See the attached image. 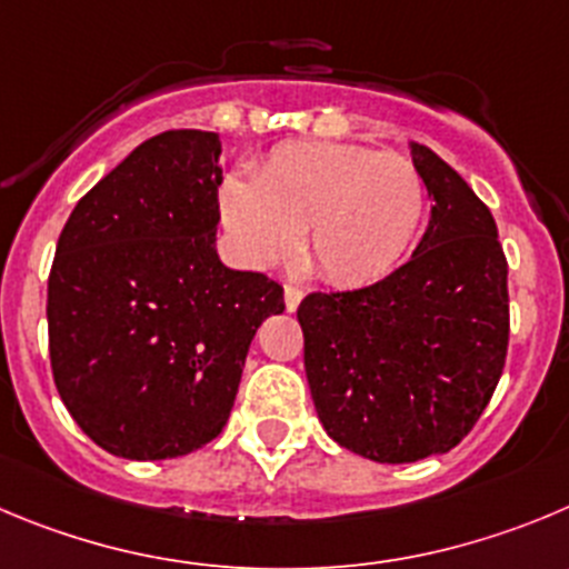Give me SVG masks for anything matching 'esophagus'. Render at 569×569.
<instances>
[{"mask_svg":"<svg viewBox=\"0 0 569 569\" xmlns=\"http://www.w3.org/2000/svg\"><path fill=\"white\" fill-rule=\"evenodd\" d=\"M302 300V289L295 283H286L283 286V302H286V311H297V306H300Z\"/></svg>","mask_w":569,"mask_h":569,"instance_id":"obj_1","label":"esophagus"}]
</instances>
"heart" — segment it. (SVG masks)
<instances>
[{
	"label": "heart",
	"mask_w": 569,
	"mask_h": 569,
	"mask_svg": "<svg viewBox=\"0 0 569 569\" xmlns=\"http://www.w3.org/2000/svg\"><path fill=\"white\" fill-rule=\"evenodd\" d=\"M427 188L401 153L353 142H286L254 164L252 182L227 177L219 216L249 267L289 258L306 232L317 272L339 286L387 278L416 243Z\"/></svg>",
	"instance_id": "obj_1"
}]
</instances>
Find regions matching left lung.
<instances>
[{
    "instance_id": "8db88e82",
    "label": "left lung",
    "mask_w": 569,
    "mask_h": 569,
    "mask_svg": "<svg viewBox=\"0 0 569 569\" xmlns=\"http://www.w3.org/2000/svg\"><path fill=\"white\" fill-rule=\"evenodd\" d=\"M410 153L435 201L412 258L379 283L317 291L297 309L320 423L376 463L455 449L508 353V263L491 210L432 148L410 142Z\"/></svg>"
}]
</instances>
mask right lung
I'll list each match as a JSON object with an SVG mask.
<instances>
[{
    "instance_id": "add662e5",
    "label": "right lung",
    "mask_w": 569,
    "mask_h": 569,
    "mask_svg": "<svg viewBox=\"0 0 569 569\" xmlns=\"http://www.w3.org/2000/svg\"><path fill=\"white\" fill-rule=\"evenodd\" d=\"M216 131L137 146L76 204L47 283L58 396L109 455L168 460L224 429L254 331L283 289L216 252Z\"/></svg>"
}]
</instances>
